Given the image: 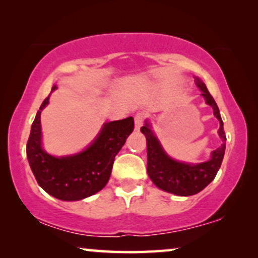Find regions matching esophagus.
Instances as JSON below:
<instances>
[{"label":"esophagus","instance_id":"1","mask_svg":"<svg viewBox=\"0 0 258 258\" xmlns=\"http://www.w3.org/2000/svg\"><path fill=\"white\" fill-rule=\"evenodd\" d=\"M144 119H145V116L142 113L136 114V117H134V127H136L137 131H139L142 124H144Z\"/></svg>","mask_w":258,"mask_h":258}]
</instances>
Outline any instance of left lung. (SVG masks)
I'll use <instances>...</instances> for the list:
<instances>
[{"label":"left lung","mask_w":258,"mask_h":258,"mask_svg":"<svg viewBox=\"0 0 258 258\" xmlns=\"http://www.w3.org/2000/svg\"><path fill=\"white\" fill-rule=\"evenodd\" d=\"M195 82L202 91V96L205 98L206 104L212 106L214 116L220 122L218 134L222 142L215 151L211 153V159L209 161L191 164L171 159L164 152L162 145L152 131L149 120H146L145 125L140 130L147 141V172L149 178L159 189L183 197L198 194L212 182L220 169L226 149L224 122L217 103L201 79L195 78Z\"/></svg>","instance_id":"1"}]
</instances>
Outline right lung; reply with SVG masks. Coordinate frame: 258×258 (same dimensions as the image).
Wrapping results in <instances>:
<instances>
[{
	"label": "right lung",
	"instance_id": "add662e5",
	"mask_svg": "<svg viewBox=\"0 0 258 258\" xmlns=\"http://www.w3.org/2000/svg\"><path fill=\"white\" fill-rule=\"evenodd\" d=\"M56 86L52 87L53 92ZM44 99L31 126L26 156L37 182L48 195L66 202L81 201L97 194L109 182L114 157L134 128L132 117L105 122L95 140L74 155L56 157L41 146L40 114L48 104Z\"/></svg>",
	"mask_w": 258,
	"mask_h": 258
}]
</instances>
